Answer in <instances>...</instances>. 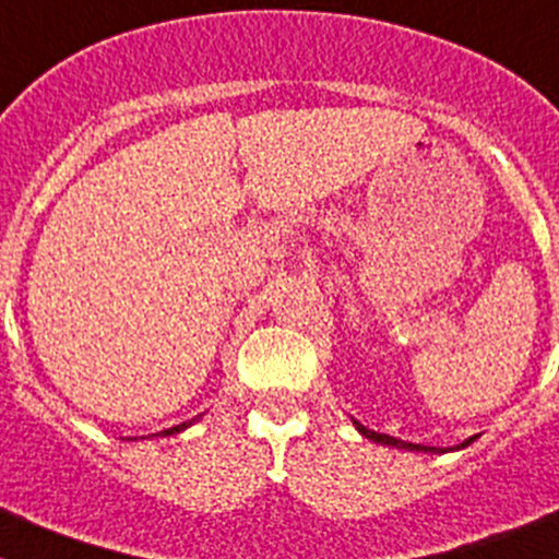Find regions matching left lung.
<instances>
[{
  "instance_id": "1",
  "label": "left lung",
  "mask_w": 559,
  "mask_h": 559,
  "mask_svg": "<svg viewBox=\"0 0 559 559\" xmlns=\"http://www.w3.org/2000/svg\"><path fill=\"white\" fill-rule=\"evenodd\" d=\"M353 426L358 428V433L360 437H367V439H372V442H380V445H392V448H403V451H428V453H442L439 451V448H428V445H414V442H403V439H397V437H389V433H378V431H369V428H364L358 423V419H353ZM471 442H476V437H471V439H464L462 445H456V448H467L471 445Z\"/></svg>"
}]
</instances>
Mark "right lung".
Masks as SVG:
<instances>
[{
	"instance_id": "add662e5",
	"label": "right lung",
	"mask_w": 559,
	"mask_h": 559,
	"mask_svg": "<svg viewBox=\"0 0 559 559\" xmlns=\"http://www.w3.org/2000/svg\"><path fill=\"white\" fill-rule=\"evenodd\" d=\"M192 423H195V419H190V423H181V426H173V428H167V431H162V437H170V433H179V431H185V428H190Z\"/></svg>"
}]
</instances>
